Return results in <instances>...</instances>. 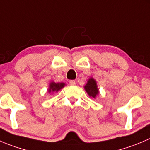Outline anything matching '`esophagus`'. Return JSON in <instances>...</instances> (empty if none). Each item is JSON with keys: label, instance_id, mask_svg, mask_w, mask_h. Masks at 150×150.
<instances>
[{"label": "esophagus", "instance_id": "obj_1", "mask_svg": "<svg viewBox=\"0 0 150 150\" xmlns=\"http://www.w3.org/2000/svg\"><path fill=\"white\" fill-rule=\"evenodd\" d=\"M69 85H70V86H74V85H75V84H76V82H75V81H70L69 82Z\"/></svg>", "mask_w": 150, "mask_h": 150}]
</instances>
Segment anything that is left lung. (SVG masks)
<instances>
[{"mask_svg": "<svg viewBox=\"0 0 150 150\" xmlns=\"http://www.w3.org/2000/svg\"><path fill=\"white\" fill-rule=\"evenodd\" d=\"M84 88L89 97H93V98H95L99 94V89L97 88V82L94 78H91L88 79V82L84 86Z\"/></svg>", "mask_w": 150, "mask_h": 150, "instance_id": "left-lung-1", "label": "left lung"}]
</instances>
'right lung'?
I'll return each mask as SVG.
<instances>
[{"label": "right lung", "mask_w": 150, "mask_h": 150, "mask_svg": "<svg viewBox=\"0 0 150 150\" xmlns=\"http://www.w3.org/2000/svg\"><path fill=\"white\" fill-rule=\"evenodd\" d=\"M65 86L64 83H55L53 81L50 82V85H49L48 88V92H57L62 88H64Z\"/></svg>", "instance_id": "1"}]
</instances>
